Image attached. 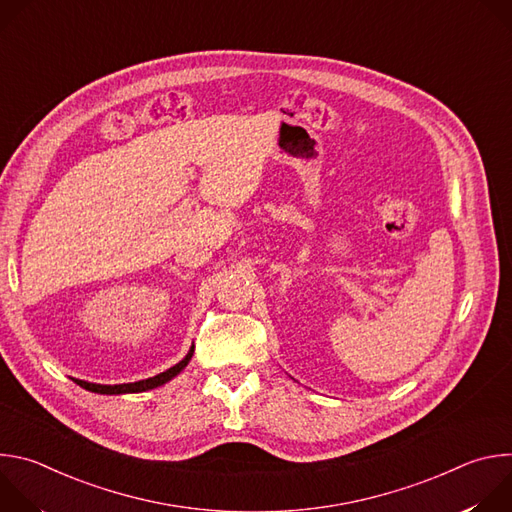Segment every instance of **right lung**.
Segmentation results:
<instances>
[{
  "label": "right lung",
  "mask_w": 512,
  "mask_h": 512,
  "mask_svg": "<svg viewBox=\"0 0 512 512\" xmlns=\"http://www.w3.org/2000/svg\"><path fill=\"white\" fill-rule=\"evenodd\" d=\"M194 354V346L188 350V354L178 362L174 364L172 369L156 375V377H150V379H143V381H137V383H123V385H97V383H89V381H81V379H72L79 387L91 391V393H101V395H123V393H143V391H150V389H156V387H162L164 383L172 381L176 375H180V371H184L186 364L190 362Z\"/></svg>",
  "instance_id": "obj_1"
}]
</instances>
